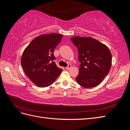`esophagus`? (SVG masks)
I'll return each mask as SVG.
<instances>
[{"label": "esophagus", "mask_w": 130, "mask_h": 130, "mask_svg": "<svg viewBox=\"0 0 130 130\" xmlns=\"http://www.w3.org/2000/svg\"><path fill=\"white\" fill-rule=\"evenodd\" d=\"M71 67H72L71 64H69L68 65V66L67 67H66V69H67V70H69V69H70V68H71Z\"/></svg>", "instance_id": "esophagus-1"}]
</instances>
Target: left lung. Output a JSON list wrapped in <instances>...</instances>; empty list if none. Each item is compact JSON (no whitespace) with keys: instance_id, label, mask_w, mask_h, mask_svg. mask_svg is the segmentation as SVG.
<instances>
[{"instance_id":"1","label":"left lung","mask_w":130,"mask_h":130,"mask_svg":"<svg viewBox=\"0 0 130 130\" xmlns=\"http://www.w3.org/2000/svg\"><path fill=\"white\" fill-rule=\"evenodd\" d=\"M77 48L80 63L77 83L86 88L101 83L108 74L112 64V55L108 47L91 37L70 38Z\"/></svg>"}]
</instances>
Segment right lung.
<instances>
[{"mask_svg": "<svg viewBox=\"0 0 130 130\" xmlns=\"http://www.w3.org/2000/svg\"><path fill=\"white\" fill-rule=\"evenodd\" d=\"M63 35L52 33L40 35L31 41L24 50L21 58L23 70L31 81L38 87L52 85L61 74L54 51Z\"/></svg>", "mask_w": 130, "mask_h": 130, "instance_id": "1", "label": "right lung"}]
</instances>
